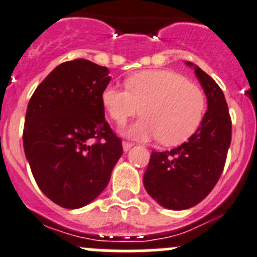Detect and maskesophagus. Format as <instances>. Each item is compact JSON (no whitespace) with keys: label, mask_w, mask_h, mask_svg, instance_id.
Instances as JSON below:
<instances>
[{"label":"esophagus","mask_w":257,"mask_h":257,"mask_svg":"<svg viewBox=\"0 0 257 257\" xmlns=\"http://www.w3.org/2000/svg\"><path fill=\"white\" fill-rule=\"evenodd\" d=\"M132 147H133V143H131V142H125V141H124V142H123V150L125 151V152H128V151L131 150Z\"/></svg>","instance_id":"esophagus-1"}]
</instances>
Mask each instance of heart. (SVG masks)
<instances>
[{
  "label": "heart",
  "mask_w": 257,
  "mask_h": 257,
  "mask_svg": "<svg viewBox=\"0 0 257 257\" xmlns=\"http://www.w3.org/2000/svg\"><path fill=\"white\" fill-rule=\"evenodd\" d=\"M125 88L107 85L101 92L104 109L116 124L142 114L125 131L136 140H157L165 146L185 142L204 117V91L171 69H148L129 76Z\"/></svg>",
  "instance_id": "heart-1"
}]
</instances>
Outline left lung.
<instances>
[{"label":"left lung","instance_id":"1","mask_svg":"<svg viewBox=\"0 0 257 257\" xmlns=\"http://www.w3.org/2000/svg\"><path fill=\"white\" fill-rule=\"evenodd\" d=\"M188 66H194L186 62ZM207 95L208 109L198 131L179 147L152 152L143 184L167 209L183 210L200 203L215 186L231 145L232 121L223 91L209 74L194 66Z\"/></svg>","mask_w":257,"mask_h":257}]
</instances>
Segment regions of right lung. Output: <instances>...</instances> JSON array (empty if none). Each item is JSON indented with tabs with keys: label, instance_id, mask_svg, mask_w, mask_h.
I'll list each match as a JSON object with an SVG mask.
<instances>
[{
	"label": "right lung",
	"instance_id": "right-lung-1",
	"mask_svg": "<svg viewBox=\"0 0 257 257\" xmlns=\"http://www.w3.org/2000/svg\"><path fill=\"white\" fill-rule=\"evenodd\" d=\"M109 73L87 59L64 62L29 101L23 133L26 158L40 190L67 209L97 198L123 155L101 102Z\"/></svg>",
	"mask_w": 257,
	"mask_h": 257
}]
</instances>
